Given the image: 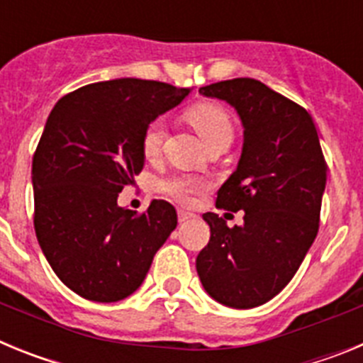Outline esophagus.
Listing matches in <instances>:
<instances>
[{"label":"esophagus","instance_id":"34e87169","mask_svg":"<svg viewBox=\"0 0 363 363\" xmlns=\"http://www.w3.org/2000/svg\"><path fill=\"white\" fill-rule=\"evenodd\" d=\"M178 218H179V221H189V220H194V218H198V216L194 213H189V211L179 209L178 211Z\"/></svg>","mask_w":363,"mask_h":363}]
</instances>
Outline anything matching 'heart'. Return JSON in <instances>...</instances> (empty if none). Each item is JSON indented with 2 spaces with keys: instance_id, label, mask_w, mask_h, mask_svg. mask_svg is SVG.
<instances>
[{
  "instance_id": "heart-1",
  "label": "heart",
  "mask_w": 363,
  "mask_h": 363,
  "mask_svg": "<svg viewBox=\"0 0 363 363\" xmlns=\"http://www.w3.org/2000/svg\"><path fill=\"white\" fill-rule=\"evenodd\" d=\"M185 118L196 130L198 136L203 140L207 147L220 140H233V123L223 108L214 104H196L185 111ZM163 140H165V123L156 118L150 121L143 130L142 136V152L147 160L158 158L162 150ZM209 187L205 179L192 178V176H172L163 179L160 184V191L172 198L178 203H191L192 198L203 192Z\"/></svg>"
}]
</instances>
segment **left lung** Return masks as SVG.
Masks as SVG:
<instances>
[{"mask_svg":"<svg viewBox=\"0 0 363 363\" xmlns=\"http://www.w3.org/2000/svg\"><path fill=\"white\" fill-rule=\"evenodd\" d=\"M200 92L227 101L242 120V156L218 191L216 207L245 216L243 225L227 227L218 214H203L211 240L196 271L211 298L251 309L293 280L313 245L327 163L309 112L258 79H227Z\"/></svg>","mask_w":363,"mask_h":363,"instance_id":"8db88e82","label":"left lung"}]
</instances>
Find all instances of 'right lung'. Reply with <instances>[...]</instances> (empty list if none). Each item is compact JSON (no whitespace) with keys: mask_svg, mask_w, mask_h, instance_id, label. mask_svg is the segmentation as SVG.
Listing matches in <instances>:
<instances>
[{"mask_svg":"<svg viewBox=\"0 0 363 363\" xmlns=\"http://www.w3.org/2000/svg\"><path fill=\"white\" fill-rule=\"evenodd\" d=\"M169 83L121 78L63 96L32 158L34 229L56 277L85 300L118 301L143 284L176 229V209L152 200L123 209L118 194L143 169L142 136L189 94Z\"/></svg>","mask_w":363,"mask_h":363,"instance_id":"1","label":"right lung"}]
</instances>
